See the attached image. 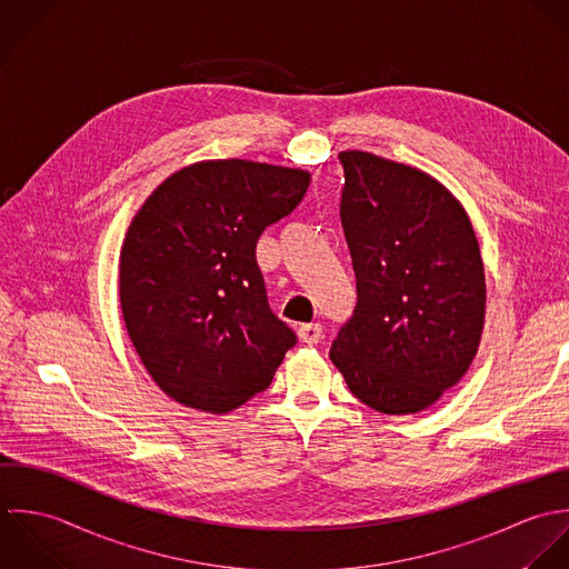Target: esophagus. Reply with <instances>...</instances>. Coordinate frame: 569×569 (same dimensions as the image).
Instances as JSON below:
<instances>
[{"label": "esophagus", "instance_id": "1", "mask_svg": "<svg viewBox=\"0 0 569 569\" xmlns=\"http://www.w3.org/2000/svg\"><path fill=\"white\" fill-rule=\"evenodd\" d=\"M299 339L306 345H315V342L323 339V326L321 323H303L299 326Z\"/></svg>", "mask_w": 569, "mask_h": 569}]
</instances>
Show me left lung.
<instances>
[{
	"label": "left lung",
	"mask_w": 569,
	"mask_h": 569,
	"mask_svg": "<svg viewBox=\"0 0 569 569\" xmlns=\"http://www.w3.org/2000/svg\"><path fill=\"white\" fill-rule=\"evenodd\" d=\"M339 158L358 303L330 358L360 402L416 416L461 380L479 349V241L461 202L433 176L358 149Z\"/></svg>",
	"instance_id": "1"
}]
</instances>
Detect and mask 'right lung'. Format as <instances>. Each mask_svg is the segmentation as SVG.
<instances>
[{"mask_svg":"<svg viewBox=\"0 0 569 569\" xmlns=\"http://www.w3.org/2000/svg\"><path fill=\"white\" fill-rule=\"evenodd\" d=\"M308 184L303 169L202 160L133 216L118 263L122 321L151 380L182 407L237 409L268 389L297 342L270 312L254 246Z\"/></svg>","mask_w":569,"mask_h":569,"instance_id":"1","label":"right lung"}]
</instances>
